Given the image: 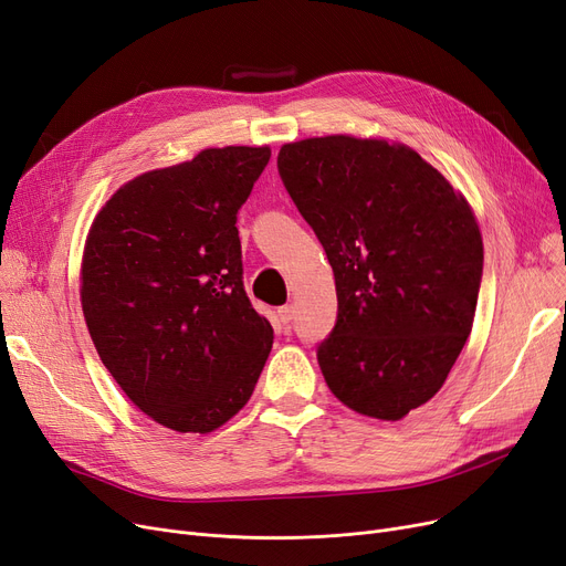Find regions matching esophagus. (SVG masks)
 Masks as SVG:
<instances>
[{"label": "esophagus", "mask_w": 566, "mask_h": 566, "mask_svg": "<svg viewBox=\"0 0 566 566\" xmlns=\"http://www.w3.org/2000/svg\"><path fill=\"white\" fill-rule=\"evenodd\" d=\"M277 317L284 328H291V322H294V305H284L277 310Z\"/></svg>", "instance_id": "1"}]
</instances>
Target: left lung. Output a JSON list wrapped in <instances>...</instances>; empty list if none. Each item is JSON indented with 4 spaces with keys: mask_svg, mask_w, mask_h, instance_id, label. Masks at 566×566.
Wrapping results in <instances>:
<instances>
[{
    "mask_svg": "<svg viewBox=\"0 0 566 566\" xmlns=\"http://www.w3.org/2000/svg\"><path fill=\"white\" fill-rule=\"evenodd\" d=\"M277 170L336 277V326L317 347L328 389L401 420L443 387L483 280L469 202L408 146L331 135L284 144Z\"/></svg>",
    "mask_w": 566,
    "mask_h": 566,
    "instance_id": "obj_1",
    "label": "left lung"
}]
</instances>
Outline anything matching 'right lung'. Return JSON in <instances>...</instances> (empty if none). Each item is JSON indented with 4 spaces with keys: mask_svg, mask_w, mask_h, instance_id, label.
<instances>
[{
    "mask_svg": "<svg viewBox=\"0 0 566 566\" xmlns=\"http://www.w3.org/2000/svg\"><path fill=\"white\" fill-rule=\"evenodd\" d=\"M268 160V146L205 149L128 181L93 221L83 317L125 396L167 429H219L265 366L272 326L244 291L235 223Z\"/></svg>",
    "mask_w": 566,
    "mask_h": 566,
    "instance_id": "right-lung-1",
    "label": "right lung"
}]
</instances>
